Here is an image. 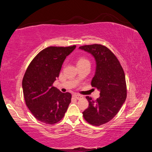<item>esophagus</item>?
<instances>
[{
    "instance_id": "obj_1",
    "label": "esophagus",
    "mask_w": 152,
    "mask_h": 152,
    "mask_svg": "<svg viewBox=\"0 0 152 152\" xmlns=\"http://www.w3.org/2000/svg\"><path fill=\"white\" fill-rule=\"evenodd\" d=\"M74 96L75 97L76 99H82V98H83V96H82V95L78 94H74Z\"/></svg>"
}]
</instances>
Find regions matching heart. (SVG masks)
Here are the masks:
<instances>
[{
	"mask_svg": "<svg viewBox=\"0 0 152 152\" xmlns=\"http://www.w3.org/2000/svg\"><path fill=\"white\" fill-rule=\"evenodd\" d=\"M90 64L89 60L86 58L81 56V57H79L78 59H77V66L83 65V64Z\"/></svg>",
	"mask_w": 152,
	"mask_h": 152,
	"instance_id": "1",
	"label": "heart"
}]
</instances>
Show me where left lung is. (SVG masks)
Instances as JSON below:
<instances>
[{
  "instance_id": "8db88e82",
  "label": "left lung",
  "mask_w": 152,
  "mask_h": 152,
  "mask_svg": "<svg viewBox=\"0 0 152 152\" xmlns=\"http://www.w3.org/2000/svg\"><path fill=\"white\" fill-rule=\"evenodd\" d=\"M79 49L91 53L96 61L91 85L100 91V96L96 101L86 96L89 106L82 113L90 124L99 126L110 121L124 104L127 97L125 73L116 56L105 46L93 44Z\"/></svg>"
}]
</instances>
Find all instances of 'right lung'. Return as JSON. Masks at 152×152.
<instances>
[{
	"instance_id": "1",
	"label": "right lung",
	"mask_w": 152,
	"mask_h": 152,
	"mask_svg": "<svg viewBox=\"0 0 152 152\" xmlns=\"http://www.w3.org/2000/svg\"><path fill=\"white\" fill-rule=\"evenodd\" d=\"M76 45L48 47L41 51L28 66L23 78L25 103L39 121L53 125L64 117L71 102L70 92L53 86L66 58Z\"/></svg>"
}]
</instances>
